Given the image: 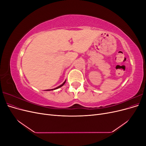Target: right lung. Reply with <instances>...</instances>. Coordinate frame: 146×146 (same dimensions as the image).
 <instances>
[{
	"instance_id": "1",
	"label": "right lung",
	"mask_w": 146,
	"mask_h": 146,
	"mask_svg": "<svg viewBox=\"0 0 146 146\" xmlns=\"http://www.w3.org/2000/svg\"><path fill=\"white\" fill-rule=\"evenodd\" d=\"M65 82H66V81H64V83L62 84V85H60L59 86H58V87H56V88H54V89H52V90H56V89H58V88H59L61 87L62 86H63V85H64V84L65 83ZM46 91H50V90H47Z\"/></svg>"
}]
</instances>
